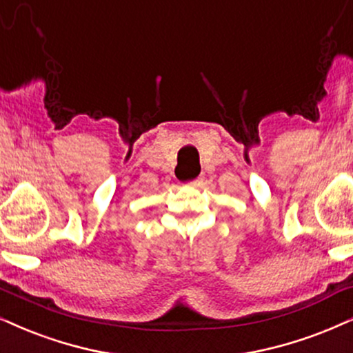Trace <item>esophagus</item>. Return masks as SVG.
<instances>
[{
	"instance_id": "obj_1",
	"label": "esophagus",
	"mask_w": 353,
	"mask_h": 353,
	"mask_svg": "<svg viewBox=\"0 0 353 353\" xmlns=\"http://www.w3.org/2000/svg\"><path fill=\"white\" fill-rule=\"evenodd\" d=\"M199 183H201V180H199V178H194V180L188 181V185H193V186H196V185H199Z\"/></svg>"
}]
</instances>
